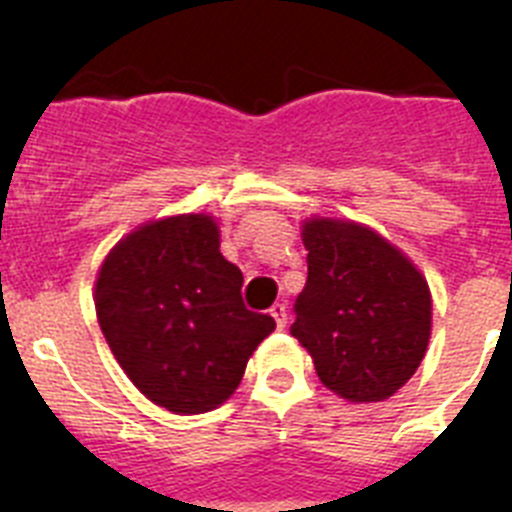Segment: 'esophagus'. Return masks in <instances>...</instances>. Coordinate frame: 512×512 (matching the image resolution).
Segmentation results:
<instances>
[{"label": "esophagus", "mask_w": 512, "mask_h": 512, "mask_svg": "<svg viewBox=\"0 0 512 512\" xmlns=\"http://www.w3.org/2000/svg\"><path fill=\"white\" fill-rule=\"evenodd\" d=\"M271 318L277 320V325L279 328H284V325H287V305H284V302H277V305H271Z\"/></svg>", "instance_id": "1"}]
</instances>
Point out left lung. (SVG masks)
Segmentation results:
<instances>
[{"mask_svg":"<svg viewBox=\"0 0 512 512\" xmlns=\"http://www.w3.org/2000/svg\"><path fill=\"white\" fill-rule=\"evenodd\" d=\"M307 282L289 333L320 382L351 402H382L420 366L431 338V292L390 241L351 220L302 225Z\"/></svg>","mask_w":512,"mask_h":512,"instance_id":"obj_1","label":"left lung"}]
</instances>
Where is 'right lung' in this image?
I'll use <instances>...</instances> for the list:
<instances>
[{
	"instance_id": "add662e5",
	"label": "right lung",
	"mask_w": 512,
	"mask_h": 512,
	"mask_svg": "<svg viewBox=\"0 0 512 512\" xmlns=\"http://www.w3.org/2000/svg\"><path fill=\"white\" fill-rule=\"evenodd\" d=\"M241 287L215 220L176 215L140 225L107 253L94 307L130 382L171 413L197 415L233 395L248 356L277 328L243 305Z\"/></svg>"
}]
</instances>
